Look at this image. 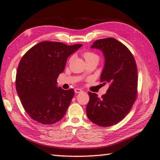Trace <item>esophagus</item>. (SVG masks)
Segmentation results:
<instances>
[{"label":"esophagus","mask_w":160,"mask_h":160,"mask_svg":"<svg viewBox=\"0 0 160 160\" xmlns=\"http://www.w3.org/2000/svg\"><path fill=\"white\" fill-rule=\"evenodd\" d=\"M75 92L76 93H82L83 91L80 89H75Z\"/></svg>","instance_id":"34e87169"}]
</instances>
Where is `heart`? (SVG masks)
I'll use <instances>...</instances> for the list:
<instances>
[{
	"instance_id": "1",
	"label": "heart",
	"mask_w": 160,
	"mask_h": 160,
	"mask_svg": "<svg viewBox=\"0 0 160 160\" xmlns=\"http://www.w3.org/2000/svg\"><path fill=\"white\" fill-rule=\"evenodd\" d=\"M82 56L86 62H89V61H97L98 62V60H99V56H98L96 53H95L92 52H84L82 53Z\"/></svg>"
}]
</instances>
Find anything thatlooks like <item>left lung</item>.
<instances>
[{
    "label": "left lung",
    "instance_id": "8db88e82",
    "mask_svg": "<svg viewBox=\"0 0 160 160\" xmlns=\"http://www.w3.org/2000/svg\"><path fill=\"white\" fill-rule=\"evenodd\" d=\"M91 48L103 52L105 64L100 82L109 87L101 98L95 93H88L87 115L94 124L111 127L123 120L137 99L136 62L130 50L115 38L97 40Z\"/></svg>",
    "mask_w": 160,
    "mask_h": 160
}]
</instances>
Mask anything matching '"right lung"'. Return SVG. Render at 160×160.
I'll list each match as a JSON object with an SVG mask.
<instances>
[{"label":"right lung","instance_id":"add662e5","mask_svg":"<svg viewBox=\"0 0 160 160\" xmlns=\"http://www.w3.org/2000/svg\"><path fill=\"white\" fill-rule=\"evenodd\" d=\"M82 46L44 41L22 56L17 69L16 89L24 109L33 120L53 124L63 118L74 90L58 87L57 78L64 70L67 58Z\"/></svg>","mask_w":160,"mask_h":160}]
</instances>
